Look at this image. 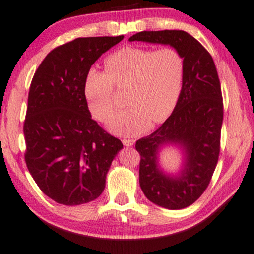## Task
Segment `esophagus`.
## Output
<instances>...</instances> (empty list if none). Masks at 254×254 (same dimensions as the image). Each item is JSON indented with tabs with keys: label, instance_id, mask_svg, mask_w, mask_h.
Masks as SVG:
<instances>
[{
	"label": "esophagus",
	"instance_id": "obj_1",
	"mask_svg": "<svg viewBox=\"0 0 254 254\" xmlns=\"http://www.w3.org/2000/svg\"><path fill=\"white\" fill-rule=\"evenodd\" d=\"M122 142L126 146H128V147H130V146H132V145L134 144V140H133V139H123Z\"/></svg>",
	"mask_w": 254,
	"mask_h": 254
}]
</instances>
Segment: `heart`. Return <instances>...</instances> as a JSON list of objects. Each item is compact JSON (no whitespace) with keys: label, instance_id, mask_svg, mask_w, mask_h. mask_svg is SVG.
<instances>
[{"label":"heart","instance_id":"obj_1","mask_svg":"<svg viewBox=\"0 0 254 254\" xmlns=\"http://www.w3.org/2000/svg\"><path fill=\"white\" fill-rule=\"evenodd\" d=\"M106 71L92 69L85 78L88 109L106 121L115 107V86L124 87L128 105L109 117L107 127L122 135L138 134L152 123H161L174 112L184 81L185 63L173 47L127 46L105 59Z\"/></svg>","mask_w":254,"mask_h":254}]
</instances>
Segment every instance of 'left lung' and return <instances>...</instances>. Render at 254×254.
<instances>
[{
	"label": "left lung",
	"mask_w": 254,
	"mask_h": 254,
	"mask_svg": "<svg viewBox=\"0 0 254 254\" xmlns=\"http://www.w3.org/2000/svg\"><path fill=\"white\" fill-rule=\"evenodd\" d=\"M130 41L170 45L183 56V87L171 115L158 130L135 142L140 154L139 183L148 200L168 209H182L208 187L220 154L223 101L220 79L207 49L185 31H142ZM180 144L186 164L180 177H168L157 164L158 148Z\"/></svg>",
	"instance_id": "obj_1"
}]
</instances>
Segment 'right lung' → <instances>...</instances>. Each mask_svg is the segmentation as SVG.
Returning <instances> with one entry per match:
<instances>
[{"mask_svg": "<svg viewBox=\"0 0 254 254\" xmlns=\"http://www.w3.org/2000/svg\"><path fill=\"white\" fill-rule=\"evenodd\" d=\"M123 38H77L61 45L32 79L24 122L25 162L40 190L62 205L98 198L123 147L92 120L84 92L91 66Z\"/></svg>", "mask_w": 254, "mask_h": 254, "instance_id": "add662e5", "label": "right lung"}]
</instances>
